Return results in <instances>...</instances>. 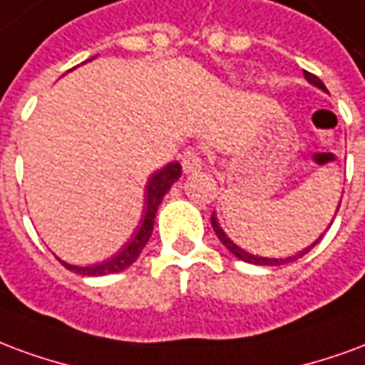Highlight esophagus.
Segmentation results:
<instances>
[{"instance_id":"1","label":"esophagus","mask_w":365,"mask_h":365,"mask_svg":"<svg viewBox=\"0 0 365 365\" xmlns=\"http://www.w3.org/2000/svg\"><path fill=\"white\" fill-rule=\"evenodd\" d=\"M180 163H182L185 173H196V171H200L202 167H204V155H202L200 150H194V148H190V150H186L185 153H182V157H180Z\"/></svg>"}]
</instances>
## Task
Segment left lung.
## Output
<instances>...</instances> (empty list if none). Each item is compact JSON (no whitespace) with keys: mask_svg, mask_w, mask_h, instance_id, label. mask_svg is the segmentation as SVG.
Segmentation results:
<instances>
[{"mask_svg":"<svg viewBox=\"0 0 365 365\" xmlns=\"http://www.w3.org/2000/svg\"><path fill=\"white\" fill-rule=\"evenodd\" d=\"M303 76H305V79H307L311 85L319 87L321 91H327V87H324L323 81H321L317 76H313V73H309V71H303ZM339 208H340V204H339ZM212 227H214L217 239H220V241H222V243L225 245L227 249H230V252H233V255H235L239 260L251 262V264H260V267H280V264H288V262H294V260L302 259L303 255H305V252H309L311 249H313V247L319 243V239L323 237V235H321V237H319L315 243L311 245V247H307L305 251L297 252V255H294V257H286V259H268V257H259V255H251V252H247V251H243V249H239L237 245L233 243V241H231V239L227 237L225 233H223V230L220 227V223H217V217H215V214H212Z\"/></svg>","mask_w":365,"mask_h":365,"instance_id":"8db88e82","label":"left lung"}]
</instances>
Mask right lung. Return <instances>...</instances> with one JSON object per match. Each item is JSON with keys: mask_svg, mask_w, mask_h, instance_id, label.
<instances>
[{"mask_svg": "<svg viewBox=\"0 0 365 365\" xmlns=\"http://www.w3.org/2000/svg\"><path fill=\"white\" fill-rule=\"evenodd\" d=\"M180 171L182 167L177 161L165 165L163 169H159L157 173H153L148 180V186H145V206H143L142 220H140V225L135 227V231L132 233V237L128 241L120 251L116 252L114 257H110L105 262H98V264H93V267H73L70 262H63L60 260L63 267L71 270V272L81 274V276H105V274H114L126 270L130 264H134L135 259L140 257V252L143 251L145 243L150 241L151 233H153V223H155V214L159 204L163 200V196L169 192V188L173 186V182H177V179L180 177Z\"/></svg>", "mask_w": 365, "mask_h": 365, "instance_id": "obj_1", "label": "right lung"}]
</instances>
